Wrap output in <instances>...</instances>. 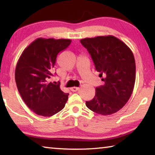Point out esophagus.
<instances>
[{
    "label": "esophagus",
    "instance_id": "esophagus-1",
    "mask_svg": "<svg viewBox=\"0 0 155 155\" xmlns=\"http://www.w3.org/2000/svg\"><path fill=\"white\" fill-rule=\"evenodd\" d=\"M79 90V87H73L70 88V90L72 91H77Z\"/></svg>",
    "mask_w": 155,
    "mask_h": 155
}]
</instances>
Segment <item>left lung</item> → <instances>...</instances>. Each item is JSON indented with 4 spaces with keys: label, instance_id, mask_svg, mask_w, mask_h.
Wrapping results in <instances>:
<instances>
[{
    "label": "left lung",
    "instance_id": "1",
    "mask_svg": "<svg viewBox=\"0 0 155 155\" xmlns=\"http://www.w3.org/2000/svg\"><path fill=\"white\" fill-rule=\"evenodd\" d=\"M80 41L104 82L96 88L95 96L86 101V106L98 114H115L127 103L134 88L136 68L133 52L113 35L85 38Z\"/></svg>",
    "mask_w": 155,
    "mask_h": 155
}]
</instances>
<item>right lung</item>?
I'll return each mask as SVG.
<instances>
[{"instance_id": "right-lung-1", "label": "right lung", "mask_w": 155, "mask_h": 155, "mask_svg": "<svg viewBox=\"0 0 155 155\" xmlns=\"http://www.w3.org/2000/svg\"><path fill=\"white\" fill-rule=\"evenodd\" d=\"M70 43L66 39L38 38L25 49L18 60L15 71L18 90L36 114L50 117L64 108L69 94L48 79L53 76L57 54Z\"/></svg>"}]
</instances>
